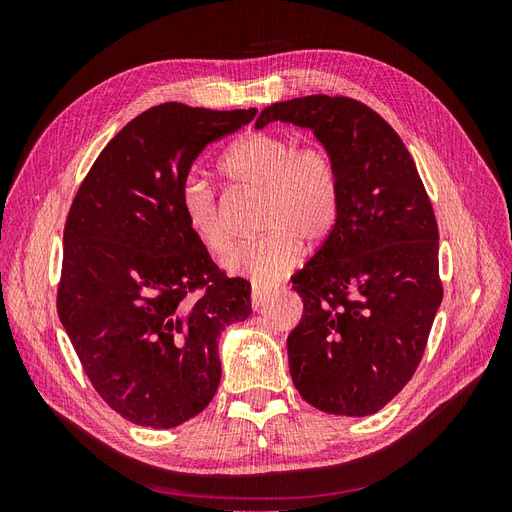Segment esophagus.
<instances>
[{
  "label": "esophagus",
  "mask_w": 512,
  "mask_h": 512,
  "mask_svg": "<svg viewBox=\"0 0 512 512\" xmlns=\"http://www.w3.org/2000/svg\"><path fill=\"white\" fill-rule=\"evenodd\" d=\"M269 299H271V292L260 290V288L252 290V307L256 309V312H260V309L269 303Z\"/></svg>",
  "instance_id": "34e87169"
}]
</instances>
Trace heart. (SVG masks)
<instances>
[{"mask_svg":"<svg viewBox=\"0 0 512 512\" xmlns=\"http://www.w3.org/2000/svg\"><path fill=\"white\" fill-rule=\"evenodd\" d=\"M224 173L237 183L265 192L262 235L237 245L226 258L230 275L254 286L280 282L301 262L303 242L320 243L331 235L342 209V188L333 158L318 145H303L284 134L256 132L241 138L222 160ZM179 209L192 235L209 252L230 245L220 198L205 175L188 173L179 188Z\"/></svg>","mask_w":512,"mask_h":512,"instance_id":"obj_1","label":"heart"}]
</instances>
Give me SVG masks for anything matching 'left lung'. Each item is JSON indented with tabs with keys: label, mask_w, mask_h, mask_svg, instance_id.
<instances>
[{
	"label": "left lung",
	"mask_w": 512,
	"mask_h": 512,
	"mask_svg": "<svg viewBox=\"0 0 512 512\" xmlns=\"http://www.w3.org/2000/svg\"><path fill=\"white\" fill-rule=\"evenodd\" d=\"M271 121L312 130L342 188L335 228L292 277V382L322 412L376 414L410 382L442 303L436 215L410 151L369 106L305 96L267 106L256 128Z\"/></svg>",
	"instance_id": "obj_1"
}]
</instances>
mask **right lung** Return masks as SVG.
<instances>
[{"label": "right lung", "mask_w": 512, "mask_h": 512, "mask_svg": "<svg viewBox=\"0 0 512 512\" xmlns=\"http://www.w3.org/2000/svg\"><path fill=\"white\" fill-rule=\"evenodd\" d=\"M254 115L153 106L102 149L72 200L57 314L89 382L130 423L170 429L203 412L222 378L220 333L252 314L250 282L215 267L179 188L209 143Z\"/></svg>", "instance_id": "add662e5"}]
</instances>
